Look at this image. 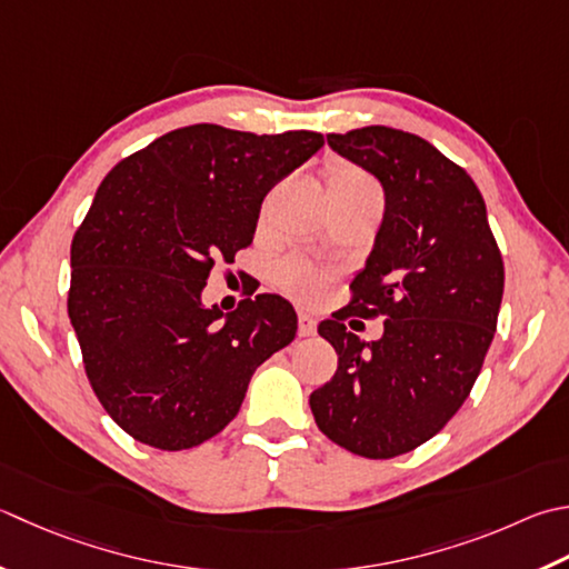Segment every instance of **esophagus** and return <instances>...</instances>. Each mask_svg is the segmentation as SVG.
Masks as SVG:
<instances>
[{"label": "esophagus", "instance_id": "34e87169", "mask_svg": "<svg viewBox=\"0 0 569 569\" xmlns=\"http://www.w3.org/2000/svg\"><path fill=\"white\" fill-rule=\"evenodd\" d=\"M316 318L310 316V313H306V310H300L298 313V336L300 338H310V336H316Z\"/></svg>", "mask_w": 569, "mask_h": 569}]
</instances>
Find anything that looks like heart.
<instances>
[{
    "mask_svg": "<svg viewBox=\"0 0 569 569\" xmlns=\"http://www.w3.org/2000/svg\"><path fill=\"white\" fill-rule=\"evenodd\" d=\"M328 187H330V192H338V189H350V192L380 194V189H377V182L370 174L360 170V167L345 164V162L330 167ZM273 278L286 293H291L300 300H310V303L322 296V288H326V281H328V276L320 269H316V266L298 261V259H288L283 263H278L273 271Z\"/></svg>",
    "mask_w": 569,
    "mask_h": 569,
    "instance_id": "heart-1",
    "label": "heart"
}]
</instances>
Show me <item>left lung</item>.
Listing matches in <instances>:
<instances>
[{
	"label": "left lung",
	"instance_id": "8db88e82",
	"mask_svg": "<svg viewBox=\"0 0 569 569\" xmlns=\"http://www.w3.org/2000/svg\"><path fill=\"white\" fill-rule=\"evenodd\" d=\"M328 144L385 187V219L350 303L318 332L338 352L310 395L318 429L365 459H392L439 433L471 395L491 348L503 256L469 172L425 138L387 126L330 132ZM352 315L385 317L365 343Z\"/></svg>",
	"mask_w": 569,
	"mask_h": 569
}]
</instances>
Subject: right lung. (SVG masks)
I'll use <instances>...</instances> for the list:
<instances>
[{"mask_svg":"<svg viewBox=\"0 0 569 569\" xmlns=\"http://www.w3.org/2000/svg\"><path fill=\"white\" fill-rule=\"evenodd\" d=\"M199 122L167 132L106 174L71 241L69 318L86 377L116 425L182 451L239 415L256 367L296 338L293 306H202L217 261L247 249L263 197L322 148Z\"/></svg>","mask_w":569,"mask_h":569,"instance_id":"add662e5","label":"right lung"}]
</instances>
